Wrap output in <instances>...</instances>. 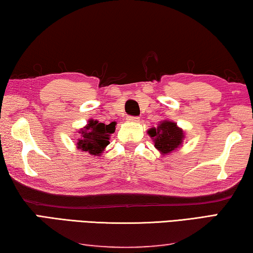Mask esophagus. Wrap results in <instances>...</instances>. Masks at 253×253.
<instances>
[{"label":"esophagus","mask_w":253,"mask_h":253,"mask_svg":"<svg viewBox=\"0 0 253 253\" xmlns=\"http://www.w3.org/2000/svg\"><path fill=\"white\" fill-rule=\"evenodd\" d=\"M127 121L135 123V122H139L140 119L138 118V116H129V118H127Z\"/></svg>","instance_id":"obj_1"}]
</instances>
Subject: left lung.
<instances>
[{
    "label": "left lung",
    "mask_w": 253,
    "mask_h": 253,
    "mask_svg": "<svg viewBox=\"0 0 253 253\" xmlns=\"http://www.w3.org/2000/svg\"><path fill=\"white\" fill-rule=\"evenodd\" d=\"M147 133L153 139L155 148L162 154V156L177 151L185 138L183 129L177 126L175 122L169 120H163L157 127L148 129Z\"/></svg>",
    "instance_id": "left-lung-1"
}]
</instances>
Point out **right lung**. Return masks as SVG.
Instances as JSON below:
<instances>
[{"label": "right lung", "mask_w": 253, "mask_h": 253, "mask_svg": "<svg viewBox=\"0 0 253 253\" xmlns=\"http://www.w3.org/2000/svg\"><path fill=\"white\" fill-rule=\"evenodd\" d=\"M115 122L104 124L90 119L86 126L78 131L80 138L78 139L77 148L92 156H99L110 145V138L115 132Z\"/></svg>", "instance_id": "obj_1"}]
</instances>
